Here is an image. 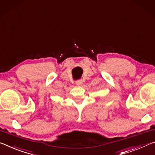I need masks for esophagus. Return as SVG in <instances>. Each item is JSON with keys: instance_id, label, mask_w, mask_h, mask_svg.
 Instances as JSON below:
<instances>
[{"instance_id": "obj_1", "label": "esophagus", "mask_w": 155, "mask_h": 155, "mask_svg": "<svg viewBox=\"0 0 155 155\" xmlns=\"http://www.w3.org/2000/svg\"><path fill=\"white\" fill-rule=\"evenodd\" d=\"M75 83L77 85H81L83 83V81H82V80H77V81H76Z\"/></svg>"}]
</instances>
